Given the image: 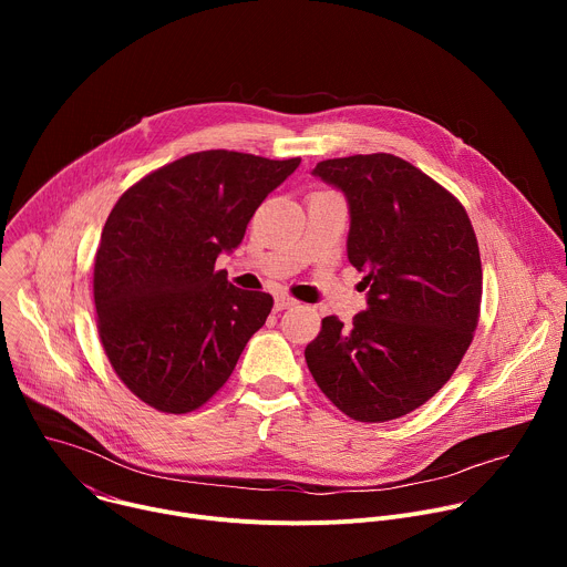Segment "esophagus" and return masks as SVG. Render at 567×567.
Masks as SVG:
<instances>
[{
    "label": "esophagus",
    "mask_w": 567,
    "mask_h": 567,
    "mask_svg": "<svg viewBox=\"0 0 567 567\" xmlns=\"http://www.w3.org/2000/svg\"><path fill=\"white\" fill-rule=\"evenodd\" d=\"M274 307H276V311H282V309H289V307H296V300L287 293H278L276 300H274Z\"/></svg>",
    "instance_id": "1"
}]
</instances>
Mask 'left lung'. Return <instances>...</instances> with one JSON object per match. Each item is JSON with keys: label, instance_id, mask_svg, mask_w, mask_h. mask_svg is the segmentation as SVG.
Wrapping results in <instances>:
<instances>
[{"label": "left lung", "instance_id": "left-lung-1", "mask_svg": "<svg viewBox=\"0 0 567 567\" xmlns=\"http://www.w3.org/2000/svg\"><path fill=\"white\" fill-rule=\"evenodd\" d=\"M346 195L348 260L368 307L322 318L307 368L339 411L388 422L426 403L473 341L482 298L477 239L462 204L409 161L379 152L311 171Z\"/></svg>", "mask_w": 567, "mask_h": 567}]
</instances>
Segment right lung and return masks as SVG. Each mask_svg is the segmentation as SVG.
Masks as SVG:
<instances>
[{"mask_svg":"<svg viewBox=\"0 0 567 567\" xmlns=\"http://www.w3.org/2000/svg\"><path fill=\"white\" fill-rule=\"evenodd\" d=\"M300 158L195 152L112 208L96 251L99 334L118 379L152 409L190 413L230 377L274 298L215 271Z\"/></svg>","mask_w":567,"mask_h":567,"instance_id":"add662e5","label":"right lung"}]
</instances>
